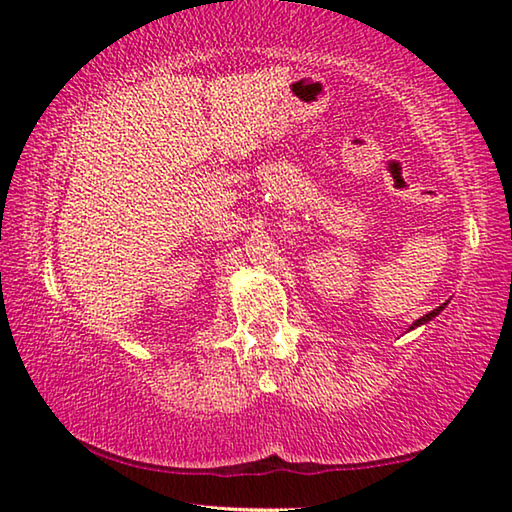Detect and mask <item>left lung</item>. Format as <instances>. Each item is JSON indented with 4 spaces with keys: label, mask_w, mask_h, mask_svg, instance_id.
<instances>
[{
    "label": "left lung",
    "mask_w": 512,
    "mask_h": 512,
    "mask_svg": "<svg viewBox=\"0 0 512 512\" xmlns=\"http://www.w3.org/2000/svg\"><path fill=\"white\" fill-rule=\"evenodd\" d=\"M440 309H443V307L433 309V311H429V314H427V316H422V318H418V320H415V323L411 325V329H413V327H418V325H422V323H427V320H431L433 316H438V314H440Z\"/></svg>",
    "instance_id": "8db88e82"
}]
</instances>
